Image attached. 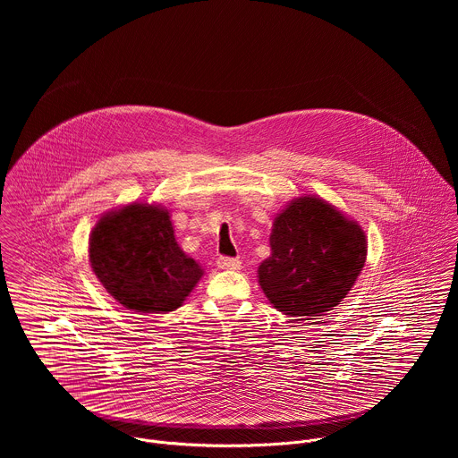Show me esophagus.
<instances>
[{"instance_id": "esophagus-1", "label": "esophagus", "mask_w": 458, "mask_h": 458, "mask_svg": "<svg viewBox=\"0 0 458 458\" xmlns=\"http://www.w3.org/2000/svg\"><path fill=\"white\" fill-rule=\"evenodd\" d=\"M217 268H221V270H239L241 260L233 259V257H219L217 259Z\"/></svg>"}]
</instances>
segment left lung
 I'll return each mask as SVG.
<instances>
[{
    "mask_svg": "<svg viewBox=\"0 0 458 458\" xmlns=\"http://www.w3.org/2000/svg\"><path fill=\"white\" fill-rule=\"evenodd\" d=\"M270 248L257 270L260 288L276 310L310 320L353 288L368 241L359 223L317 195H302L274 219Z\"/></svg>",
    "mask_w": 458,
    "mask_h": 458,
    "instance_id": "obj_1",
    "label": "left lung"
}]
</instances>
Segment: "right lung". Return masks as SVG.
Returning <instances> with one entry per match:
<instances>
[{
	"label": "right lung",
	"instance_id": "obj_1",
	"mask_svg": "<svg viewBox=\"0 0 458 458\" xmlns=\"http://www.w3.org/2000/svg\"><path fill=\"white\" fill-rule=\"evenodd\" d=\"M89 259L105 290L140 313L177 310L205 274L177 244L168 210L148 203L105 214L90 233Z\"/></svg>",
	"mask_w": 458,
	"mask_h": 458
}]
</instances>
